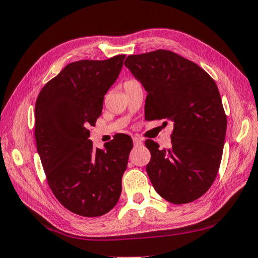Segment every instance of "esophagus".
Wrapping results in <instances>:
<instances>
[{
    "instance_id": "obj_1",
    "label": "esophagus",
    "mask_w": 258,
    "mask_h": 258,
    "mask_svg": "<svg viewBox=\"0 0 258 258\" xmlns=\"http://www.w3.org/2000/svg\"><path fill=\"white\" fill-rule=\"evenodd\" d=\"M133 142H134V144L135 145H138V144H142V141L141 140H140L139 138H137V137H134L133 138Z\"/></svg>"
}]
</instances>
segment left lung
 Wrapping results in <instances>:
<instances>
[{"label":"left lung","mask_w":258,"mask_h":258,"mask_svg":"<svg viewBox=\"0 0 258 258\" xmlns=\"http://www.w3.org/2000/svg\"><path fill=\"white\" fill-rule=\"evenodd\" d=\"M124 64L148 92L145 119L174 124L170 148L145 141L152 186L170 203L193 202L213 184L222 158L227 115L217 84L198 64L166 49L130 55Z\"/></svg>","instance_id":"1"}]
</instances>
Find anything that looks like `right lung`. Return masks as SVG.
I'll return each instance as SVG.
<instances>
[{
    "mask_svg": "<svg viewBox=\"0 0 258 258\" xmlns=\"http://www.w3.org/2000/svg\"><path fill=\"white\" fill-rule=\"evenodd\" d=\"M125 55L68 64L41 89L35 106V138L48 186L58 202L82 217H100L117 204L133 141L118 134L93 148L104 97L118 78Z\"/></svg>",
    "mask_w": 258,
    "mask_h": 258,
    "instance_id": "obj_1",
    "label": "right lung"
}]
</instances>
